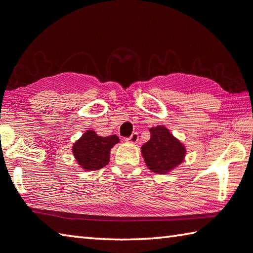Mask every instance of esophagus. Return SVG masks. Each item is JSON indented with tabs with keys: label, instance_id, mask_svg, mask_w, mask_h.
<instances>
[{
	"label": "esophagus",
	"instance_id": "esophagus-1",
	"mask_svg": "<svg viewBox=\"0 0 253 253\" xmlns=\"http://www.w3.org/2000/svg\"><path fill=\"white\" fill-rule=\"evenodd\" d=\"M126 141L128 143H131V144H137L138 143V134L137 133H133V134H131L130 137H128Z\"/></svg>",
	"mask_w": 253,
	"mask_h": 253
}]
</instances>
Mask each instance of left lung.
Returning <instances> with one entry per match:
<instances>
[{"instance_id": "left-lung-1", "label": "left lung", "mask_w": 253, "mask_h": 253, "mask_svg": "<svg viewBox=\"0 0 253 253\" xmlns=\"http://www.w3.org/2000/svg\"><path fill=\"white\" fill-rule=\"evenodd\" d=\"M151 138L141 148L145 164L152 172L169 174L184 162L187 148L166 126L150 128Z\"/></svg>"}]
</instances>
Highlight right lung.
<instances>
[{"mask_svg":"<svg viewBox=\"0 0 253 253\" xmlns=\"http://www.w3.org/2000/svg\"><path fill=\"white\" fill-rule=\"evenodd\" d=\"M119 142L118 136L103 137L93 129H89L73 143L72 153L78 166L84 171H95L109 163L111 148Z\"/></svg>","mask_w":253,"mask_h":253,"instance_id":"right-lung-1","label":"right lung"}]
</instances>
